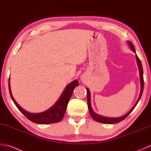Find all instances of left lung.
Listing matches in <instances>:
<instances>
[{"label":"left lung","mask_w":151,"mask_h":151,"mask_svg":"<svg viewBox=\"0 0 151 151\" xmlns=\"http://www.w3.org/2000/svg\"><path fill=\"white\" fill-rule=\"evenodd\" d=\"M128 45L130 47V48L131 49L133 52L136 54V62L137 63V67H138V69L139 71V78H140V85H141V91H140V93H139V98L137 99V102H136V104H134V106L132 107V108L128 112L127 114H125L124 115H123V116L119 117H104V116H102V115H99L97 114H96L95 112H94L93 110L92 109L91 107V93L89 89L88 88H86L87 89V99H88V109H89V114H90L91 117L94 120H95L96 121L99 122V123H104V124H114L116 123H119L121 121L124 120L125 118L129 116V115L133 111V110L136 106L137 104L138 103L139 101L140 100L141 97H142V95L143 93V87H144V81H143V68H142V63H141V61L139 59L138 56H137V54L136 53V50L135 49H134L133 44L132 43V42L130 41H127Z\"/></svg>","instance_id":"1"}]
</instances>
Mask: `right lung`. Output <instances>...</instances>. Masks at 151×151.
Here are the masks:
<instances>
[{"mask_svg":"<svg viewBox=\"0 0 151 151\" xmlns=\"http://www.w3.org/2000/svg\"><path fill=\"white\" fill-rule=\"evenodd\" d=\"M10 78H9V94H10L11 98L12 101H14V104L19 109L21 113L23 114L25 117H27L30 121L34 122L37 124H51L55 123L60 121L62 119L64 115H65L67 106L69 101V99L73 94L74 89L76 86L79 85L77 80H75L73 82L67 85L64 91H63L62 94L61 95L58 100L54 104L52 107H50L47 110L41 112V113H30L24 110L23 108L21 107L20 106L17 104V102L15 101L14 97L12 94L11 88H10Z\"/></svg>","mask_w":151,"mask_h":151,"instance_id":"1","label":"right lung"}]
</instances>
